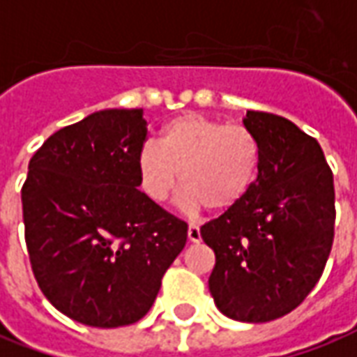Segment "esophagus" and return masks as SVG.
I'll return each instance as SVG.
<instances>
[{"label": "esophagus", "mask_w": 357, "mask_h": 357, "mask_svg": "<svg viewBox=\"0 0 357 357\" xmlns=\"http://www.w3.org/2000/svg\"><path fill=\"white\" fill-rule=\"evenodd\" d=\"M187 239H189L191 243H199V241H201V230H199V226L189 224V228H187Z\"/></svg>", "instance_id": "1"}]
</instances>
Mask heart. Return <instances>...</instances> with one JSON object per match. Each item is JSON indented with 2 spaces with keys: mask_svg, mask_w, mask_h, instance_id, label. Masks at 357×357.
I'll return each mask as SVG.
<instances>
[{
  "mask_svg": "<svg viewBox=\"0 0 357 357\" xmlns=\"http://www.w3.org/2000/svg\"><path fill=\"white\" fill-rule=\"evenodd\" d=\"M259 160L261 149L249 129L183 114L162 127L158 144L139 149L137 174L153 203L168 201L179 179L187 211H228L253 187Z\"/></svg>",
  "mask_w": 357,
  "mask_h": 357,
  "instance_id": "heart-1",
  "label": "heart"
}]
</instances>
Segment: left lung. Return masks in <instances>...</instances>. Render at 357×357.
Listing matches in <instances>:
<instances>
[{"instance_id":"8db88e82","label":"left lung","mask_w":357,"mask_h":357,"mask_svg":"<svg viewBox=\"0 0 357 357\" xmlns=\"http://www.w3.org/2000/svg\"><path fill=\"white\" fill-rule=\"evenodd\" d=\"M261 160L249 193L201 228L214 251L208 290L226 317L266 323L319 282L335 238L333 172L319 143L290 119L249 109Z\"/></svg>"}]
</instances>
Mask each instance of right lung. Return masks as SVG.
I'll use <instances>...</instances> for the list:
<instances>
[{
	"label": "right lung",
	"instance_id": "obj_1",
	"mask_svg": "<svg viewBox=\"0 0 357 357\" xmlns=\"http://www.w3.org/2000/svg\"><path fill=\"white\" fill-rule=\"evenodd\" d=\"M143 109L94 112L56 131L22 185L32 273L77 323L116 328L143 319L187 241V224L139 191Z\"/></svg>",
	"mask_w": 357,
	"mask_h": 357
}]
</instances>
